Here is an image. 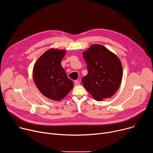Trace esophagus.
I'll return each mask as SVG.
<instances>
[{"mask_svg": "<svg viewBox=\"0 0 153 153\" xmlns=\"http://www.w3.org/2000/svg\"><path fill=\"white\" fill-rule=\"evenodd\" d=\"M74 84H75V85L77 86V85H80V82H79V80H75V81H74Z\"/></svg>", "mask_w": 153, "mask_h": 153, "instance_id": "esophagus-1", "label": "esophagus"}]
</instances>
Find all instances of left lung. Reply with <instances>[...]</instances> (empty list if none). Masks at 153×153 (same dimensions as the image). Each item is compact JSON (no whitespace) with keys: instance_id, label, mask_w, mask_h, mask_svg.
I'll return each mask as SVG.
<instances>
[{"instance_id":"8db88e82","label":"left lung","mask_w":153,"mask_h":153,"mask_svg":"<svg viewBox=\"0 0 153 153\" xmlns=\"http://www.w3.org/2000/svg\"><path fill=\"white\" fill-rule=\"evenodd\" d=\"M88 74L82 79L85 89L97 101L111 97L122 77L120 59L102 45L95 44L83 52Z\"/></svg>"}]
</instances>
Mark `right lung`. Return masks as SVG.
Segmentation results:
<instances>
[{
  "label": "right lung",
  "instance_id": "1",
  "mask_svg": "<svg viewBox=\"0 0 153 153\" xmlns=\"http://www.w3.org/2000/svg\"><path fill=\"white\" fill-rule=\"evenodd\" d=\"M65 50L50 49L37 60L33 78L37 88L45 97L56 101L62 100L72 90L73 82L68 78L61 61Z\"/></svg>",
  "mask_w": 153,
  "mask_h": 153
}]
</instances>
